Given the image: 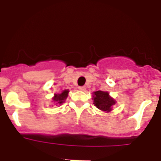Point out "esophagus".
Returning <instances> with one entry per match:
<instances>
[{"label":"esophagus","instance_id":"1","mask_svg":"<svg viewBox=\"0 0 161 161\" xmlns=\"http://www.w3.org/2000/svg\"><path fill=\"white\" fill-rule=\"evenodd\" d=\"M79 91H86V86H79Z\"/></svg>","mask_w":161,"mask_h":161}]
</instances>
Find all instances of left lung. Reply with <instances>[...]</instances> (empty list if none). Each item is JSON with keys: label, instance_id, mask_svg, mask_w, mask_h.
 I'll use <instances>...</instances> for the list:
<instances>
[{"label": "left lung", "instance_id": "left-lung-1", "mask_svg": "<svg viewBox=\"0 0 161 161\" xmlns=\"http://www.w3.org/2000/svg\"><path fill=\"white\" fill-rule=\"evenodd\" d=\"M92 99L96 107L103 112L109 113L116 104V100L109 95L107 91H97L92 93Z\"/></svg>", "mask_w": 161, "mask_h": 161}]
</instances>
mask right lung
<instances>
[{
	"mask_svg": "<svg viewBox=\"0 0 161 161\" xmlns=\"http://www.w3.org/2000/svg\"><path fill=\"white\" fill-rule=\"evenodd\" d=\"M69 90H64L60 94H55L54 97H52V102L55 103V105H58L61 106L64 103H65L66 99L68 97Z\"/></svg>",
	"mask_w": 161,
	"mask_h": 161,
	"instance_id": "add662e5",
	"label": "right lung"
}]
</instances>
